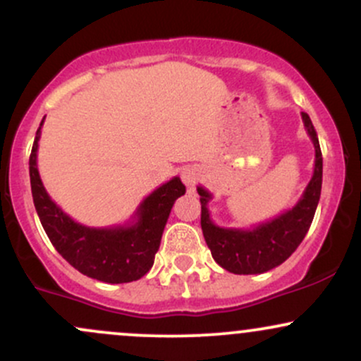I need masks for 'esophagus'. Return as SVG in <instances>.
Instances as JSON below:
<instances>
[{"label": "esophagus", "instance_id": "1", "mask_svg": "<svg viewBox=\"0 0 361 361\" xmlns=\"http://www.w3.org/2000/svg\"><path fill=\"white\" fill-rule=\"evenodd\" d=\"M198 176H200V173H198V169L195 168H185L183 173H181V180H183V183L186 186H193L197 183Z\"/></svg>", "mask_w": 361, "mask_h": 361}]
</instances>
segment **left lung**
<instances>
[{
    "label": "left lung",
    "instance_id": "obj_1",
    "mask_svg": "<svg viewBox=\"0 0 361 361\" xmlns=\"http://www.w3.org/2000/svg\"><path fill=\"white\" fill-rule=\"evenodd\" d=\"M302 120L316 149V161L314 175L293 209L252 229H226L215 226L210 219L209 202L212 200V195L204 186H197L202 204L200 224L205 243L212 252V258L224 270L235 275H258L271 270L288 259L307 234L321 197L322 154L316 128L304 111Z\"/></svg>",
    "mask_w": 361,
    "mask_h": 361
}]
</instances>
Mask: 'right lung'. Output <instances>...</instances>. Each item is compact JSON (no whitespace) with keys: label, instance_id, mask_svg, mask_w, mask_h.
I'll list each match as a JSON object with an SVG mask.
<instances>
[{"label":"right lung","instance_id":"obj_1","mask_svg":"<svg viewBox=\"0 0 361 361\" xmlns=\"http://www.w3.org/2000/svg\"><path fill=\"white\" fill-rule=\"evenodd\" d=\"M42 123L44 120L35 134L28 164L35 210L52 246L71 267L90 279L105 283H128L142 279L152 268L169 212L176 198L185 195V185L178 176L161 185L144 198L126 226H82L62 212L45 192L40 180L37 149Z\"/></svg>","mask_w":361,"mask_h":361}]
</instances>
